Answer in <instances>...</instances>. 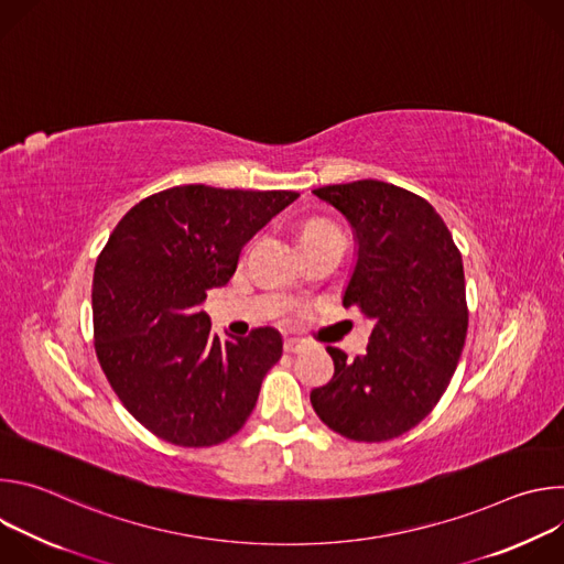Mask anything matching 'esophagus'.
<instances>
[{"instance_id":"obj_1","label":"esophagus","mask_w":564,"mask_h":564,"mask_svg":"<svg viewBox=\"0 0 564 564\" xmlns=\"http://www.w3.org/2000/svg\"><path fill=\"white\" fill-rule=\"evenodd\" d=\"M283 348H285V352H290V355H296V352H301V350L305 348V341H301V339H294V337H288V339H285V344H283Z\"/></svg>"}]
</instances>
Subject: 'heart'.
Returning <instances> with one entry per match:
<instances>
[{"label":"heart","mask_w":564,"mask_h":564,"mask_svg":"<svg viewBox=\"0 0 564 564\" xmlns=\"http://www.w3.org/2000/svg\"><path fill=\"white\" fill-rule=\"evenodd\" d=\"M335 231H337V229L330 227V225H326V223H310V225L303 229L301 240H303V238H310V236H321V234H335Z\"/></svg>","instance_id":"obj_1"}]
</instances>
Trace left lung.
I'll return each mask as SVG.
<instances>
[{"instance_id":"obj_1","label":"left lung","mask_w":564,"mask_h":564,"mask_svg":"<svg viewBox=\"0 0 564 564\" xmlns=\"http://www.w3.org/2000/svg\"><path fill=\"white\" fill-rule=\"evenodd\" d=\"M312 194L352 229L344 305L377 321L355 361L328 348L335 377L310 392L312 409L348 440H392L433 411L457 368L468 328L462 254L433 205L406 189L357 181Z\"/></svg>"}]
</instances>
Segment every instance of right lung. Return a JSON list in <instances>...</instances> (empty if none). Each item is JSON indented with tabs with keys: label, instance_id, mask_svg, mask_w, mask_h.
Here are the masks:
<instances>
[{
	"label": "right lung",
	"instance_id": "right-lung-1",
	"mask_svg": "<svg viewBox=\"0 0 564 564\" xmlns=\"http://www.w3.org/2000/svg\"><path fill=\"white\" fill-rule=\"evenodd\" d=\"M296 198L181 185L140 200L109 236L94 272L96 352L124 409L160 440L214 446L254 411L283 339L259 328L220 341L200 303Z\"/></svg>",
	"mask_w": 564,
	"mask_h": 564
}]
</instances>
